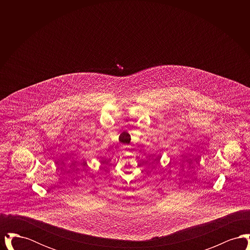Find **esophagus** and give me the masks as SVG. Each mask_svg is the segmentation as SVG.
Masks as SVG:
<instances>
[{"label":"esophagus","instance_id":"esophagus-1","mask_svg":"<svg viewBox=\"0 0 250 250\" xmlns=\"http://www.w3.org/2000/svg\"><path fill=\"white\" fill-rule=\"evenodd\" d=\"M123 150H124V152H125V153H129V152H130V147H129V146H124V147H123Z\"/></svg>","mask_w":250,"mask_h":250}]
</instances>
